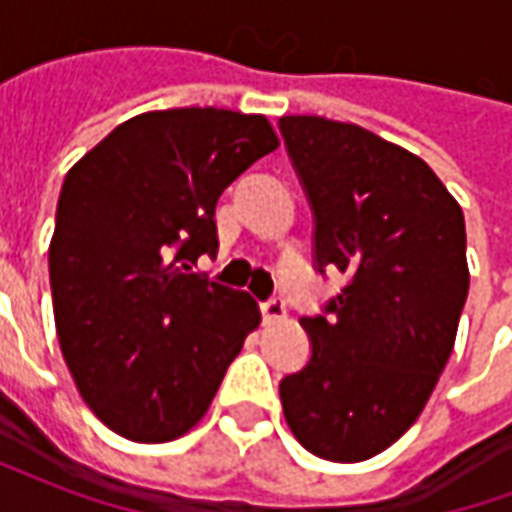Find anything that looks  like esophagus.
Here are the masks:
<instances>
[{"label":"esophagus","mask_w":512,"mask_h":512,"mask_svg":"<svg viewBox=\"0 0 512 512\" xmlns=\"http://www.w3.org/2000/svg\"><path fill=\"white\" fill-rule=\"evenodd\" d=\"M260 312H263V321L266 323H277L285 318V312L288 310H285V301L274 296V299H268L260 304Z\"/></svg>","instance_id":"obj_1"}]
</instances>
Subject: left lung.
<instances>
[{
    "label": "left lung",
    "mask_w": 512,
    "mask_h": 512,
    "mask_svg": "<svg viewBox=\"0 0 512 512\" xmlns=\"http://www.w3.org/2000/svg\"><path fill=\"white\" fill-rule=\"evenodd\" d=\"M312 208V266L343 290L304 315L312 356L279 381L293 436L318 458L367 461L406 433L455 345L469 293L458 202L414 153L354 123L279 117Z\"/></svg>",
    "instance_id": "left-lung-1"
}]
</instances>
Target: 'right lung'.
<instances>
[{
    "mask_svg": "<svg viewBox=\"0 0 512 512\" xmlns=\"http://www.w3.org/2000/svg\"><path fill=\"white\" fill-rule=\"evenodd\" d=\"M279 139L263 115L189 106L131 117L65 175L49 246L57 337L106 428L161 444L211 406L255 299L194 271L216 200Z\"/></svg>",
    "mask_w": 512,
    "mask_h": 512,
    "instance_id": "obj_1",
    "label": "right lung"
}]
</instances>
